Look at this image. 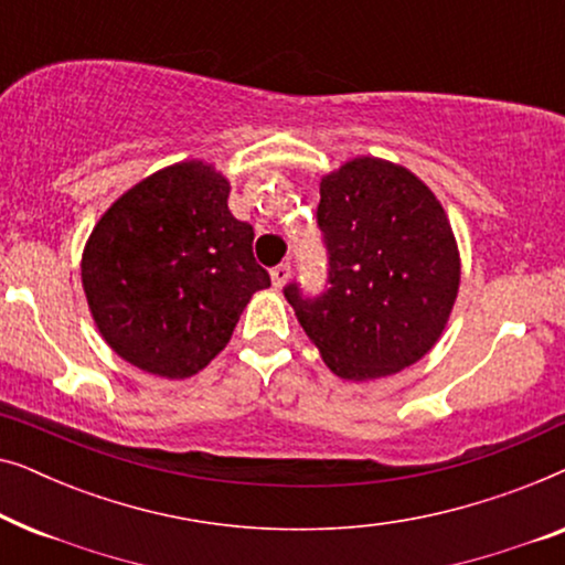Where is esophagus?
<instances>
[{"mask_svg": "<svg viewBox=\"0 0 565 565\" xmlns=\"http://www.w3.org/2000/svg\"><path fill=\"white\" fill-rule=\"evenodd\" d=\"M269 275H273L275 288H282V285L288 282V277H290V262H282V265L273 267V269H269Z\"/></svg>", "mask_w": 565, "mask_h": 565, "instance_id": "34e87169", "label": "esophagus"}]
</instances>
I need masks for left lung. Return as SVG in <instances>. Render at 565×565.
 I'll return each mask as SVG.
<instances>
[{
    "label": "left lung",
    "mask_w": 565,
    "mask_h": 565,
    "mask_svg": "<svg viewBox=\"0 0 565 565\" xmlns=\"http://www.w3.org/2000/svg\"><path fill=\"white\" fill-rule=\"evenodd\" d=\"M327 288L285 298L331 373L373 381L422 360L443 334L460 285L445 207L408 169L360 157L321 180L316 211Z\"/></svg>",
    "instance_id": "left-lung-1"
}]
</instances>
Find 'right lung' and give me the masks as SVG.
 Returning a JSON list of instances; mask_svg holds the SVG:
<instances>
[{"mask_svg": "<svg viewBox=\"0 0 565 565\" xmlns=\"http://www.w3.org/2000/svg\"><path fill=\"white\" fill-rule=\"evenodd\" d=\"M228 180L203 161L146 177L92 231L82 285L99 334L130 365L180 381L228 344L269 288L254 228L228 211Z\"/></svg>", "mask_w": 565, "mask_h": 565, "instance_id": "obj_1", "label": "right lung"}]
</instances>
